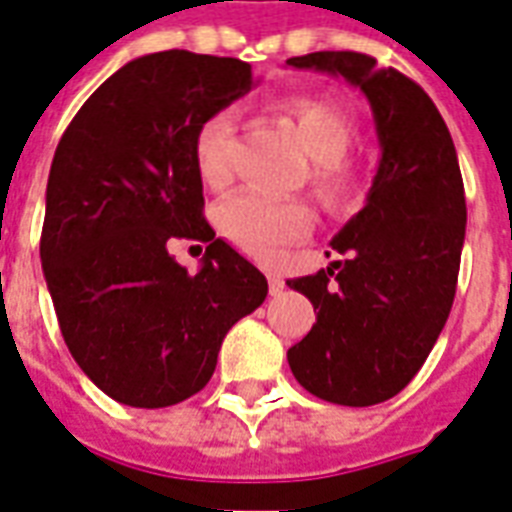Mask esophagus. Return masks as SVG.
I'll return each mask as SVG.
<instances>
[{"mask_svg":"<svg viewBox=\"0 0 512 512\" xmlns=\"http://www.w3.org/2000/svg\"><path fill=\"white\" fill-rule=\"evenodd\" d=\"M268 290L277 296V293H282L285 290V279L279 277V274H268Z\"/></svg>","mask_w":512,"mask_h":512,"instance_id":"esophagus-1","label":"esophagus"}]
</instances>
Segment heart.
Listing matches in <instances>:
<instances>
[{
    "label": "heart",
    "mask_w": 512,
    "mask_h": 512,
    "mask_svg": "<svg viewBox=\"0 0 512 512\" xmlns=\"http://www.w3.org/2000/svg\"><path fill=\"white\" fill-rule=\"evenodd\" d=\"M282 115L288 117L307 156L315 161L312 186L329 208H345L359 191L356 169L345 161V153L354 139V128L345 112L332 101L293 95L285 98ZM230 136L233 115L216 112L200 126L194 136V161L200 178L222 189L230 180ZM222 233L246 255L274 257L282 246L299 241L310 233L312 213L304 202L274 200L260 191H238L219 205L216 211Z\"/></svg>",
    "instance_id": "b5f03b06"
}]
</instances>
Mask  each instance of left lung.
<instances>
[{
	"label": "left lung",
	"instance_id": "8db88e82",
	"mask_svg": "<svg viewBox=\"0 0 512 512\" xmlns=\"http://www.w3.org/2000/svg\"><path fill=\"white\" fill-rule=\"evenodd\" d=\"M359 87L376 120L381 161L367 205L334 235V260L288 279L318 310L288 351L307 392L337 406H376L425 365L458 285L466 197L455 145L428 93L359 51L290 57Z\"/></svg>",
	"mask_w": 512,
	"mask_h": 512
}]
</instances>
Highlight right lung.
<instances>
[{
  "label": "right lung",
  "mask_w": 512,
  "mask_h": 512,
  "mask_svg": "<svg viewBox=\"0 0 512 512\" xmlns=\"http://www.w3.org/2000/svg\"><path fill=\"white\" fill-rule=\"evenodd\" d=\"M252 90L233 57L158 51L109 76L65 128L46 186L40 263L68 351L117 403L175 406L216 370L224 334L268 282L205 222L200 126ZM206 244L189 275L168 246Z\"/></svg>",
  "instance_id": "right-lung-1"
}]
</instances>
